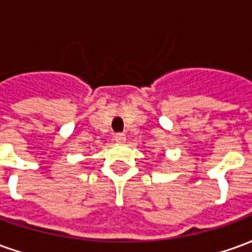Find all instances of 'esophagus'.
<instances>
[{"label": "esophagus", "mask_w": 252, "mask_h": 252, "mask_svg": "<svg viewBox=\"0 0 252 252\" xmlns=\"http://www.w3.org/2000/svg\"><path fill=\"white\" fill-rule=\"evenodd\" d=\"M126 140V137L124 133H116L115 135V142L119 143V144H124Z\"/></svg>", "instance_id": "obj_1"}]
</instances>
